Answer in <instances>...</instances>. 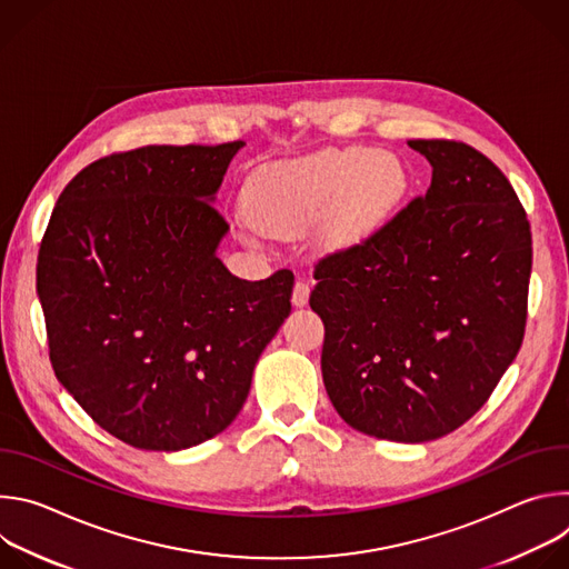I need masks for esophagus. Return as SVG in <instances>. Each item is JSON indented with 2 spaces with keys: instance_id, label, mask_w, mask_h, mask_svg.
<instances>
[{
  "instance_id": "esophagus-1",
  "label": "esophagus",
  "mask_w": 569,
  "mask_h": 569,
  "mask_svg": "<svg viewBox=\"0 0 569 569\" xmlns=\"http://www.w3.org/2000/svg\"><path fill=\"white\" fill-rule=\"evenodd\" d=\"M308 297H310V283L303 281V279H299V281L295 283V288H292V303L301 308V306L308 303Z\"/></svg>"
}]
</instances>
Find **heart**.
Listing matches in <instances>:
<instances>
[{"label":"heart","instance_id":"1","mask_svg":"<svg viewBox=\"0 0 569 569\" xmlns=\"http://www.w3.org/2000/svg\"><path fill=\"white\" fill-rule=\"evenodd\" d=\"M405 191L408 171L396 157L353 146L261 169L246 202L254 221L272 233H292L321 220L323 246L347 250L385 224ZM256 226L248 222L250 231Z\"/></svg>","mask_w":569,"mask_h":569}]
</instances>
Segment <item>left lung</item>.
I'll use <instances>...</instances> for the list:
<instances>
[{"instance_id": "obj_1", "label": "left lung", "mask_w": 569, "mask_h": 569, "mask_svg": "<svg viewBox=\"0 0 569 569\" xmlns=\"http://www.w3.org/2000/svg\"><path fill=\"white\" fill-rule=\"evenodd\" d=\"M408 143L430 161V189L319 259L310 308L338 415L369 437L423 443L463 426L516 360L531 229L489 157L463 141Z\"/></svg>"}]
</instances>
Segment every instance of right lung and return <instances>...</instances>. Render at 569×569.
I'll return each instance as SVG.
<instances>
[{"mask_svg": "<svg viewBox=\"0 0 569 569\" xmlns=\"http://www.w3.org/2000/svg\"><path fill=\"white\" fill-rule=\"evenodd\" d=\"M246 146H143L97 159L60 193L38 254V297L60 385L141 450L220 435L290 312L295 277H233L216 191Z\"/></svg>", "mask_w": 569, "mask_h": 569, "instance_id": "add662e5", "label": "right lung"}]
</instances>
